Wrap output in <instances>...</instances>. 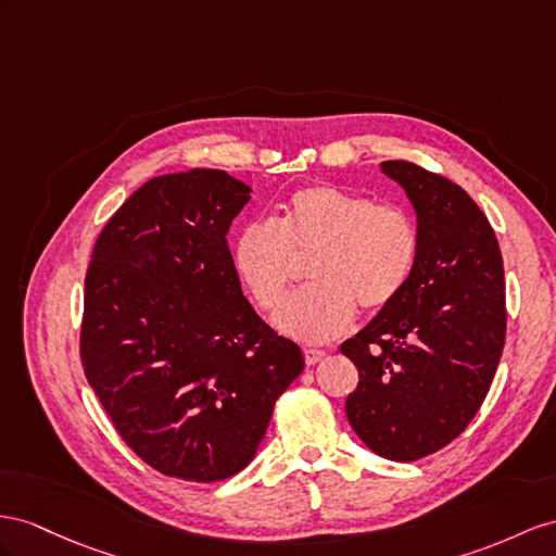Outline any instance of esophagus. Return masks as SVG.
<instances>
[{"instance_id": "1", "label": "esophagus", "mask_w": 556, "mask_h": 556, "mask_svg": "<svg viewBox=\"0 0 556 556\" xmlns=\"http://www.w3.org/2000/svg\"><path fill=\"white\" fill-rule=\"evenodd\" d=\"M324 357H326L324 350H315V348H307V350H305V362H307L309 366L319 364Z\"/></svg>"}]
</instances>
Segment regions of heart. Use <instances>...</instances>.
<instances>
[{
  "mask_svg": "<svg viewBox=\"0 0 556 556\" xmlns=\"http://www.w3.org/2000/svg\"><path fill=\"white\" fill-rule=\"evenodd\" d=\"M309 263V289L291 295L277 326L303 343H326L350 329L354 305L368 315L390 307L408 287L418 261V227L396 204L338 188L295 190L279 220H253L235 241V269L253 303L275 309Z\"/></svg>",
  "mask_w": 556,
  "mask_h": 556,
  "instance_id": "obj_1",
  "label": "heart"
}]
</instances>
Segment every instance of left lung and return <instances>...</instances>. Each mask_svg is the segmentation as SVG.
Here are the masks:
<instances>
[{
	"label": "left lung",
	"instance_id": "left-lung-1",
	"mask_svg": "<svg viewBox=\"0 0 556 556\" xmlns=\"http://www.w3.org/2000/svg\"><path fill=\"white\" fill-rule=\"evenodd\" d=\"M418 216L408 287L340 352L359 386L348 420L388 460L425 458L458 437L486 400L505 348L501 247L460 185L410 162H382Z\"/></svg>",
	"mask_w": 556,
	"mask_h": 556
}]
</instances>
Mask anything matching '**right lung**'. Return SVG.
I'll return each mask as SVG.
<instances>
[{
  "label": "right lung",
  "mask_w": 556,
  "mask_h": 556,
  "mask_svg": "<svg viewBox=\"0 0 556 556\" xmlns=\"http://www.w3.org/2000/svg\"><path fill=\"white\" fill-rule=\"evenodd\" d=\"M249 199V185L218 168L156 176L91 253L84 374L126 446L166 477L241 472L305 366L241 293L227 230Z\"/></svg>",
  "instance_id": "1"
}]
</instances>
